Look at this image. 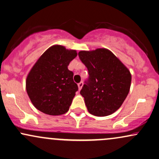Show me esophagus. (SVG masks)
I'll use <instances>...</instances> for the list:
<instances>
[{"label": "esophagus", "instance_id": "esophagus-1", "mask_svg": "<svg viewBox=\"0 0 159 159\" xmlns=\"http://www.w3.org/2000/svg\"><path fill=\"white\" fill-rule=\"evenodd\" d=\"M83 84H83V82H80V83L79 84H78V89H79V90H81V88H82V87H83Z\"/></svg>", "mask_w": 159, "mask_h": 159}]
</instances>
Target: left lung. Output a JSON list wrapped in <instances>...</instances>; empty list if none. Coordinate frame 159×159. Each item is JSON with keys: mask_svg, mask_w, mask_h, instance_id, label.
I'll return each instance as SVG.
<instances>
[{"mask_svg": "<svg viewBox=\"0 0 159 159\" xmlns=\"http://www.w3.org/2000/svg\"><path fill=\"white\" fill-rule=\"evenodd\" d=\"M78 56L89 72V79L80 92L88 111L95 116L112 114L129 93L130 72L107 49L80 51Z\"/></svg>", "mask_w": 159, "mask_h": 159, "instance_id": "obj_1", "label": "left lung"}]
</instances>
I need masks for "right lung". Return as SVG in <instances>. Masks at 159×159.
<instances>
[{
	"instance_id": "obj_1",
	"label": "right lung",
	"mask_w": 159,
	"mask_h": 159,
	"mask_svg": "<svg viewBox=\"0 0 159 159\" xmlns=\"http://www.w3.org/2000/svg\"><path fill=\"white\" fill-rule=\"evenodd\" d=\"M77 55L74 49L54 45L36 61L26 77V89L37 110L50 116L69 110L78 87L68 66Z\"/></svg>"
}]
</instances>
